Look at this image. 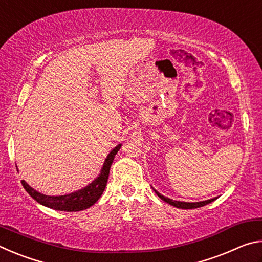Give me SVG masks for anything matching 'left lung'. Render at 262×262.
<instances>
[{
    "mask_svg": "<svg viewBox=\"0 0 262 262\" xmlns=\"http://www.w3.org/2000/svg\"><path fill=\"white\" fill-rule=\"evenodd\" d=\"M155 193H156L159 198L162 199L163 201H165L168 205L173 206L176 208H180V209H194V208H199V207H203L208 205V203L212 202L214 200H216V198L214 199H209V200H206V201H199V202H184V201H176V200H172L170 198H166L162 195L159 192H157L156 189H154Z\"/></svg>",
    "mask_w": 262,
    "mask_h": 262,
    "instance_id": "left-lung-1",
    "label": "left lung"
}]
</instances>
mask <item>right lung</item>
Listing matches in <instances>:
<instances>
[{"instance_id":"obj_1","label":"right lung","mask_w":262,"mask_h":262,"mask_svg":"<svg viewBox=\"0 0 262 262\" xmlns=\"http://www.w3.org/2000/svg\"><path fill=\"white\" fill-rule=\"evenodd\" d=\"M121 144H118L117 147L111 150L110 154L106 157L105 162L101 167L100 173L98 177L86 185L85 187L76 190V192L64 194V195H46L42 194L26 183L25 180H21V185L25 188L31 196L40 205L51 208V209L61 210V211H79L84 210L94 206L99 200L101 194L105 190L106 184H107L110 168L112 165L114 156L120 150ZM17 167V166H16ZM18 171V170H17Z\"/></svg>"}]
</instances>
